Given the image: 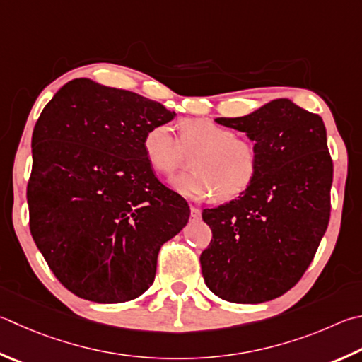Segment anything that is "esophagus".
Returning a JSON list of instances; mask_svg holds the SVG:
<instances>
[{
  "label": "esophagus",
  "instance_id": "1",
  "mask_svg": "<svg viewBox=\"0 0 362 362\" xmlns=\"http://www.w3.org/2000/svg\"><path fill=\"white\" fill-rule=\"evenodd\" d=\"M192 220H199L201 218V210L196 209V207H192Z\"/></svg>",
  "mask_w": 362,
  "mask_h": 362
}]
</instances>
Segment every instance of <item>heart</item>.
I'll return each mask as SVG.
<instances>
[{"label": "heart", "instance_id": "heart-1", "mask_svg": "<svg viewBox=\"0 0 362 362\" xmlns=\"http://www.w3.org/2000/svg\"><path fill=\"white\" fill-rule=\"evenodd\" d=\"M142 147L150 166L161 175H173L194 155V169L170 182L177 193L189 199L214 193L221 201L238 198L255 182L259 169L258 148L252 141L207 118L182 120L179 137L169 124H153L144 136Z\"/></svg>", "mask_w": 362, "mask_h": 362}]
</instances>
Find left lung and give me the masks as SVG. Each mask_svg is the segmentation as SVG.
I'll return each instance as SVG.
<instances>
[{
	"instance_id": "8db88e82",
	"label": "left lung",
	"mask_w": 362,
	"mask_h": 362,
	"mask_svg": "<svg viewBox=\"0 0 362 362\" xmlns=\"http://www.w3.org/2000/svg\"><path fill=\"white\" fill-rule=\"evenodd\" d=\"M215 122L255 142L259 169L238 199L202 210L212 229L201 253L202 277L228 302L272 300L300 280L329 223L332 160L325 123L285 98Z\"/></svg>"
}]
</instances>
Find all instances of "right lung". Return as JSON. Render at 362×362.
<instances>
[{
  "mask_svg": "<svg viewBox=\"0 0 362 362\" xmlns=\"http://www.w3.org/2000/svg\"><path fill=\"white\" fill-rule=\"evenodd\" d=\"M174 117L133 91L74 78L37 118L30 231L50 271L78 298H139L153 284L161 245L188 223V202L156 179L142 147L150 127Z\"/></svg>",
  "mask_w": 362,
  "mask_h": 362,
  "instance_id": "1",
  "label": "right lung"
}]
</instances>
